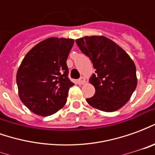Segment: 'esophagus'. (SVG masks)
<instances>
[{"mask_svg":"<svg viewBox=\"0 0 155 155\" xmlns=\"http://www.w3.org/2000/svg\"><path fill=\"white\" fill-rule=\"evenodd\" d=\"M78 83L80 84H84L85 83V79L84 77H81V79L78 80Z\"/></svg>","mask_w":155,"mask_h":155,"instance_id":"34e87169","label":"esophagus"}]
</instances>
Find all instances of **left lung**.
Instances as JSON below:
<instances>
[{
    "label": "left lung",
    "instance_id": "obj_1",
    "mask_svg": "<svg viewBox=\"0 0 155 155\" xmlns=\"http://www.w3.org/2000/svg\"><path fill=\"white\" fill-rule=\"evenodd\" d=\"M75 42L95 69V74L90 79L95 93L86 99L88 104L105 112L123 107L137 86L136 67L130 55L102 35L84 36Z\"/></svg>",
    "mask_w": 155,
    "mask_h": 155
}]
</instances>
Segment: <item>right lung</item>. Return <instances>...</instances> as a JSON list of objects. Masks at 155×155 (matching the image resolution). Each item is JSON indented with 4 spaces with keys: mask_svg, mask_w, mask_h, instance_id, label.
Masks as SVG:
<instances>
[{
    "mask_svg": "<svg viewBox=\"0 0 155 155\" xmlns=\"http://www.w3.org/2000/svg\"><path fill=\"white\" fill-rule=\"evenodd\" d=\"M73 39L51 37L26 54L16 74L19 96L30 110L41 116L56 113L67 101L74 83L68 77V55Z\"/></svg>",
    "mask_w": 155,
    "mask_h": 155,
    "instance_id": "right-lung-1",
    "label": "right lung"
}]
</instances>
